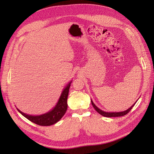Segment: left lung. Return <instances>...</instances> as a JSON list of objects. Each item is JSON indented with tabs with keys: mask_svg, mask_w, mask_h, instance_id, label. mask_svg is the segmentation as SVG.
<instances>
[{
	"mask_svg": "<svg viewBox=\"0 0 154 154\" xmlns=\"http://www.w3.org/2000/svg\"><path fill=\"white\" fill-rule=\"evenodd\" d=\"M136 103L133 104V105L130 107L128 109H127L125 111H123V112H104V111L100 110V109H99L95 104H94V103L93 102V100H91V103H92V105L93 106L94 109L96 110V111L97 112H99L101 115L103 116H105V117H119V116H122L126 115L128 113L131 109H132V107L134 106V104H136Z\"/></svg>",
	"mask_w": 154,
	"mask_h": 154,
	"instance_id": "8db88e82",
	"label": "left lung"
}]
</instances>
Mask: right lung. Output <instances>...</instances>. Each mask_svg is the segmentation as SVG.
I'll return each mask as SVG.
<instances>
[{
	"instance_id": "add662e5",
	"label": "right lung",
	"mask_w": 154,
	"mask_h": 154,
	"mask_svg": "<svg viewBox=\"0 0 154 154\" xmlns=\"http://www.w3.org/2000/svg\"><path fill=\"white\" fill-rule=\"evenodd\" d=\"M71 82L72 81L67 84V85L65 87L63 91H62L61 96L55 106L53 109L49 111L48 112L38 116H32L22 112L17 109L18 111L22 115L26 118L27 119H28L32 122L38 124V125L51 126L52 124H55L63 116L65 113L67 111V97Z\"/></svg>"
}]
</instances>
